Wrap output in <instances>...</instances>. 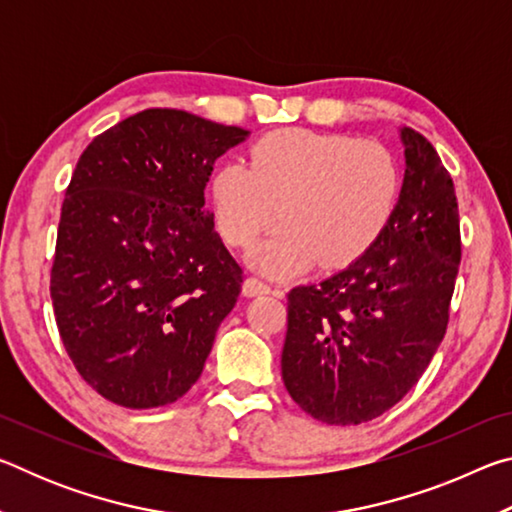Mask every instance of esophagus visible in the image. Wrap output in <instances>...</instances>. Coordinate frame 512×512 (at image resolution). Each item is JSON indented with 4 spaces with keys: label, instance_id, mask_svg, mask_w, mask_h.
Wrapping results in <instances>:
<instances>
[{
    "label": "esophagus",
    "instance_id": "1",
    "mask_svg": "<svg viewBox=\"0 0 512 512\" xmlns=\"http://www.w3.org/2000/svg\"><path fill=\"white\" fill-rule=\"evenodd\" d=\"M273 287L271 284H266L264 280H259V277H248L244 282V296H264V293H271Z\"/></svg>",
    "mask_w": 512,
    "mask_h": 512
}]
</instances>
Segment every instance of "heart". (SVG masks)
<instances>
[{
  "mask_svg": "<svg viewBox=\"0 0 512 512\" xmlns=\"http://www.w3.org/2000/svg\"><path fill=\"white\" fill-rule=\"evenodd\" d=\"M402 196V171L384 144L343 133L284 128L225 162L210 180L212 219L225 244L253 250L257 268L289 277L311 264L343 268L384 237Z\"/></svg>",
  "mask_w": 512,
  "mask_h": 512,
  "instance_id": "heart-1",
  "label": "heart"
}]
</instances>
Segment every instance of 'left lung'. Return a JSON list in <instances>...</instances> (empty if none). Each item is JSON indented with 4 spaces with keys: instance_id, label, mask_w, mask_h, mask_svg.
Masks as SVG:
<instances>
[{
    "instance_id": "left-lung-1",
    "label": "left lung",
    "mask_w": 512,
    "mask_h": 512,
    "mask_svg": "<svg viewBox=\"0 0 512 512\" xmlns=\"http://www.w3.org/2000/svg\"><path fill=\"white\" fill-rule=\"evenodd\" d=\"M391 225L357 262L287 293L282 379L311 418L361 424L418 384L447 332L461 264L454 183L427 137L404 128Z\"/></svg>"
}]
</instances>
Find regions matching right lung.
<instances>
[{
  "label": "right lung",
  "mask_w": 512,
  "mask_h": 512,
  "mask_svg": "<svg viewBox=\"0 0 512 512\" xmlns=\"http://www.w3.org/2000/svg\"><path fill=\"white\" fill-rule=\"evenodd\" d=\"M246 135L149 108L94 137L76 162L49 291L69 359L106 400L153 409L201 377L244 282L203 192L214 160Z\"/></svg>",
  "instance_id": "1"
}]
</instances>
